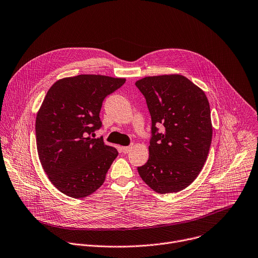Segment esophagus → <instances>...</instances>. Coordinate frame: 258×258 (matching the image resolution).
<instances>
[{"label": "esophagus", "instance_id": "obj_1", "mask_svg": "<svg viewBox=\"0 0 258 258\" xmlns=\"http://www.w3.org/2000/svg\"><path fill=\"white\" fill-rule=\"evenodd\" d=\"M131 149H132V147H122V148H121V150H122V152H123L124 154L129 153Z\"/></svg>", "mask_w": 258, "mask_h": 258}]
</instances>
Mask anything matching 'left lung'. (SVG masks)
I'll return each mask as SVG.
<instances>
[{
	"instance_id": "left-lung-1",
	"label": "left lung",
	"mask_w": 258,
	"mask_h": 258,
	"mask_svg": "<svg viewBox=\"0 0 258 258\" xmlns=\"http://www.w3.org/2000/svg\"><path fill=\"white\" fill-rule=\"evenodd\" d=\"M152 117L148 162L140 177L159 194L177 192L200 174L212 140L210 105L204 91L181 75L142 78L135 83ZM164 126L158 133L156 126Z\"/></svg>"
}]
</instances>
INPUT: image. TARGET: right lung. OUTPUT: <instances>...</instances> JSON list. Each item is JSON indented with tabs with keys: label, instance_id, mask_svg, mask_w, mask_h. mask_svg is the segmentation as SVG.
<instances>
[{
	"label": "right lung",
	"instance_id": "1",
	"mask_svg": "<svg viewBox=\"0 0 258 258\" xmlns=\"http://www.w3.org/2000/svg\"><path fill=\"white\" fill-rule=\"evenodd\" d=\"M125 81L79 75L56 81L48 90L37 113V150L49 180L64 195L85 198L104 182L119 153L91 134L101 127L103 99Z\"/></svg>",
	"mask_w": 258,
	"mask_h": 258
}]
</instances>
